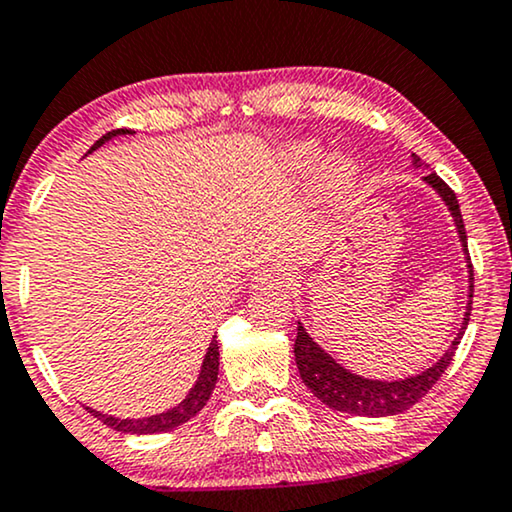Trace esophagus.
Here are the masks:
<instances>
[{"label": "esophagus", "mask_w": 512, "mask_h": 512, "mask_svg": "<svg viewBox=\"0 0 512 512\" xmlns=\"http://www.w3.org/2000/svg\"><path fill=\"white\" fill-rule=\"evenodd\" d=\"M293 281L295 271L290 267H283V264H269V267H262L257 271L255 276L257 286H288Z\"/></svg>", "instance_id": "34e87169"}]
</instances>
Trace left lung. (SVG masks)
<instances>
[{"label":"left lung","instance_id":"left-lung-1","mask_svg":"<svg viewBox=\"0 0 512 512\" xmlns=\"http://www.w3.org/2000/svg\"><path fill=\"white\" fill-rule=\"evenodd\" d=\"M416 163H420L418 155H413ZM428 184L435 186L439 191V196L444 198V203L449 205L451 215H454L458 236H461L463 250L468 255V269H470V300L468 307H465V321L463 328L458 331V335L451 342V347L446 349V354L437 361L435 366L423 371L420 375H413V378L406 380H394V383H380V380H368V378H359V375L349 373L347 368H342L340 364H335V359H331V354H326L323 349L316 345V342L309 338L307 331L302 328V323H297V338H295V361L297 368H300V375L304 380V385L312 390L316 397H319L323 404L331 406L335 411H345V413H354V416H371V418H380V416H397V413L411 409L416 401H420L432 390V385L442 378V373L446 371V366L451 364L456 357L458 342H461L465 326L470 321V312H472V262H470V252H468V236H465V226H463V215L461 208H458L456 193L449 189L444 179H439L437 174H428L425 177Z\"/></svg>","mask_w":512,"mask_h":512}]
</instances>
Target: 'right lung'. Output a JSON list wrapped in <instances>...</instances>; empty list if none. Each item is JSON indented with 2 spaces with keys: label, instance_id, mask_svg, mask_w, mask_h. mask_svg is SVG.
I'll use <instances>...</instances> for the list:
<instances>
[{
  "label": "right lung",
  "instance_id": "right-lung-1",
  "mask_svg": "<svg viewBox=\"0 0 512 512\" xmlns=\"http://www.w3.org/2000/svg\"><path fill=\"white\" fill-rule=\"evenodd\" d=\"M118 134H132V132H129V129H113V132L103 134V137L96 141V144L92 146V151L94 148H99L103 141H108L111 137H118ZM217 373H219V347H217V340H212L208 347V354H205L203 368H200L198 383L193 385L189 397L181 401L179 406H174L172 411L160 413V416H151V418H139V420H129V418L122 420V418L106 416V413H99L92 409H87V411L92 413L96 420H101L103 425H108V428H113L118 432H127V435H153V432L174 430V428H179V425H184L186 420H191L200 409H203L205 404H208L210 394H212V390H215Z\"/></svg>",
  "mask_w": 512,
  "mask_h": 512
}]
</instances>
